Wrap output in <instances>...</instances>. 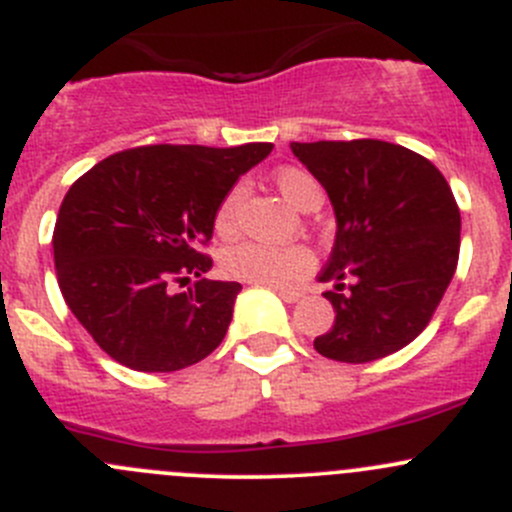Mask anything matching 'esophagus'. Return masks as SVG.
I'll use <instances>...</instances> for the list:
<instances>
[{"label":"esophagus","instance_id":"obj_1","mask_svg":"<svg viewBox=\"0 0 512 512\" xmlns=\"http://www.w3.org/2000/svg\"><path fill=\"white\" fill-rule=\"evenodd\" d=\"M275 292L280 294L282 299H285V302H297L299 297H302V292H299V289H294V287H275Z\"/></svg>","mask_w":512,"mask_h":512}]
</instances>
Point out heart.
Segmentation results:
<instances>
[{"instance_id":"1","label":"heart","mask_w":512,"mask_h":512,"mask_svg":"<svg viewBox=\"0 0 512 512\" xmlns=\"http://www.w3.org/2000/svg\"><path fill=\"white\" fill-rule=\"evenodd\" d=\"M275 185L289 205L302 213L317 210L324 203V188L309 170L280 168L275 173ZM242 185H232L215 210V230L218 235H232L240 213ZM220 267L232 280L257 282V285H287L299 280L314 267V255L304 245H265V242L242 240L230 245L220 255Z\"/></svg>"}]
</instances>
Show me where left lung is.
<instances>
[{
	"label": "left lung",
	"mask_w": 512,
	"mask_h": 512,
	"mask_svg": "<svg viewBox=\"0 0 512 512\" xmlns=\"http://www.w3.org/2000/svg\"><path fill=\"white\" fill-rule=\"evenodd\" d=\"M292 153L337 215L319 275L337 287L324 292L337 317L314 349L347 364L399 352L431 322L458 265L461 210L446 178L428 158L374 138L292 143Z\"/></svg>",
	"instance_id": "8db88e82"
}]
</instances>
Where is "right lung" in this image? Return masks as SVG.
Here are the masks:
<instances>
[{
    "label": "right lung",
    "instance_id": "1",
    "mask_svg": "<svg viewBox=\"0 0 512 512\" xmlns=\"http://www.w3.org/2000/svg\"><path fill=\"white\" fill-rule=\"evenodd\" d=\"M272 143L141 146L113 153L66 193L54 227L56 280L94 342L136 371L198 364L225 339L240 282L205 280L215 210ZM196 277L194 289L172 285Z\"/></svg>",
    "mask_w": 512,
    "mask_h": 512
}]
</instances>
